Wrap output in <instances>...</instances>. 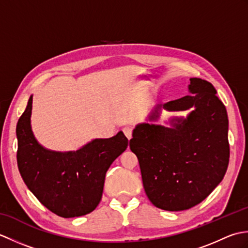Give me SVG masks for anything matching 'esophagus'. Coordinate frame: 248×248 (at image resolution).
Wrapping results in <instances>:
<instances>
[{"instance_id": "esophagus-1", "label": "esophagus", "mask_w": 248, "mask_h": 248, "mask_svg": "<svg viewBox=\"0 0 248 248\" xmlns=\"http://www.w3.org/2000/svg\"><path fill=\"white\" fill-rule=\"evenodd\" d=\"M123 131H124V135L127 136L128 140H130L131 138H132V131H133L132 128H131V127H124V128L123 129Z\"/></svg>"}]
</instances>
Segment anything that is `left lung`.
I'll use <instances>...</instances> for the list:
<instances>
[{"instance_id": "obj_1", "label": "left lung", "mask_w": 248, "mask_h": 248, "mask_svg": "<svg viewBox=\"0 0 248 248\" xmlns=\"http://www.w3.org/2000/svg\"><path fill=\"white\" fill-rule=\"evenodd\" d=\"M192 94L157 105L170 112L194 110L172 118L170 128L140 124L133 130L130 149L140 162L146 195L156 208L183 211L200 203L217 187L229 163L228 116L211 83L189 78Z\"/></svg>"}]
</instances>
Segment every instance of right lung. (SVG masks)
Wrapping results in <instances>:
<instances>
[{
    "mask_svg": "<svg viewBox=\"0 0 248 248\" xmlns=\"http://www.w3.org/2000/svg\"><path fill=\"white\" fill-rule=\"evenodd\" d=\"M31 102L33 96L16 129L21 177L36 198L59 217L91 213L101 200L105 173L127 149L128 139L120 131L110 139L93 140L77 151L48 150L31 132Z\"/></svg>",
    "mask_w": 248,
    "mask_h": 248,
    "instance_id": "1",
    "label": "right lung"
}]
</instances>
